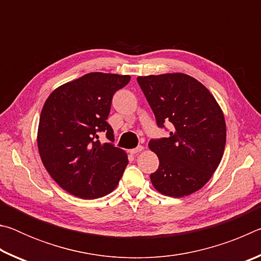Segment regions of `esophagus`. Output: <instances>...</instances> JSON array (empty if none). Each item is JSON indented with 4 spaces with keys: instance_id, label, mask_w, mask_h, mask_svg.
I'll use <instances>...</instances> for the list:
<instances>
[{
    "instance_id": "1",
    "label": "esophagus",
    "mask_w": 261,
    "mask_h": 261,
    "mask_svg": "<svg viewBox=\"0 0 261 261\" xmlns=\"http://www.w3.org/2000/svg\"><path fill=\"white\" fill-rule=\"evenodd\" d=\"M143 149H144V147L143 146H138V147H136V148H132V149H130V153L131 154H134V155H135V154H138L139 152H141V151H143Z\"/></svg>"
}]
</instances>
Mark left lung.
I'll return each instance as SVG.
<instances>
[{
    "label": "left lung",
    "instance_id": "1",
    "mask_svg": "<svg viewBox=\"0 0 261 261\" xmlns=\"http://www.w3.org/2000/svg\"><path fill=\"white\" fill-rule=\"evenodd\" d=\"M160 127L170 122L168 138L148 147L160 165L151 174L156 191L182 198L200 190L213 176L226 146V121L213 94L189 74L174 72L137 78Z\"/></svg>",
    "mask_w": 261,
    "mask_h": 261
}]
</instances>
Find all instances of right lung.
Segmentation results:
<instances>
[{
  "label": "right lung",
  "instance_id": "1",
  "mask_svg": "<svg viewBox=\"0 0 261 261\" xmlns=\"http://www.w3.org/2000/svg\"><path fill=\"white\" fill-rule=\"evenodd\" d=\"M129 74L91 72L51 92L39 120L37 143L48 174L70 194L95 199L114 191L127 155L112 143L101 144L100 132L114 140L107 118L115 92Z\"/></svg>",
  "mask_w": 261,
  "mask_h": 261
}]
</instances>
